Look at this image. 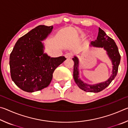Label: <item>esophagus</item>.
<instances>
[{
  "label": "esophagus",
  "mask_w": 128,
  "mask_h": 128,
  "mask_svg": "<svg viewBox=\"0 0 128 128\" xmlns=\"http://www.w3.org/2000/svg\"><path fill=\"white\" fill-rule=\"evenodd\" d=\"M72 56H73V55H72V53L69 52V53L66 54V55H65V57H66V58H68V59H69V58H72Z\"/></svg>",
  "instance_id": "34e87169"
}]
</instances>
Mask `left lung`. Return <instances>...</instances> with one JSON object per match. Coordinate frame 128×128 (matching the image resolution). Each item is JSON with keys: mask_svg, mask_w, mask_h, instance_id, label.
Returning a JSON list of instances; mask_svg holds the SVG:
<instances>
[{"mask_svg": "<svg viewBox=\"0 0 128 128\" xmlns=\"http://www.w3.org/2000/svg\"><path fill=\"white\" fill-rule=\"evenodd\" d=\"M90 46L98 47H104V48L107 51L108 55L110 59H111L112 65H113L112 74L107 81L103 82V83L94 85H87V84L84 83L80 79L78 76V60L77 58L75 56L74 58H73V60L74 62L73 77H74V81L77 84V86L81 90L86 92H98L107 88L116 76L118 72V66L120 62L121 56L118 52V47L114 40L108 36L100 28H99L98 36L97 39L95 41H92L91 42Z\"/></svg>", "mask_w": 128, "mask_h": 128, "instance_id": "obj_1", "label": "left lung"}]
</instances>
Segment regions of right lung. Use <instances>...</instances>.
<instances>
[{
    "instance_id": "1",
    "label": "right lung",
    "mask_w": 128,
    "mask_h": 128,
    "mask_svg": "<svg viewBox=\"0 0 128 128\" xmlns=\"http://www.w3.org/2000/svg\"><path fill=\"white\" fill-rule=\"evenodd\" d=\"M52 29V26H38L18 39L10 54L11 78L25 92H36L47 87L54 70L66 59L64 56L51 58L43 54L41 41Z\"/></svg>"
}]
</instances>
